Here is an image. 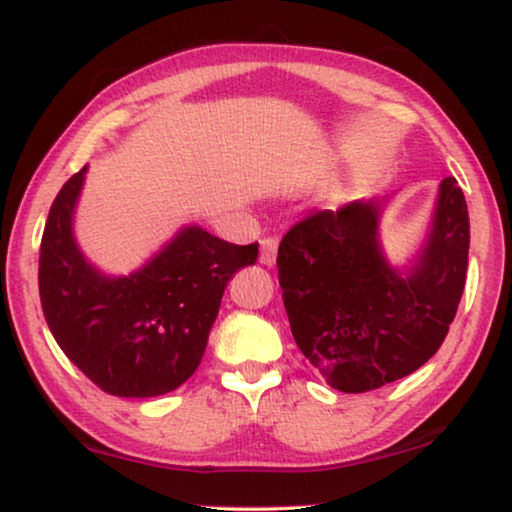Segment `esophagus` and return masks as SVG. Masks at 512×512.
I'll return each instance as SVG.
<instances>
[{"label": "esophagus", "instance_id": "esophagus-1", "mask_svg": "<svg viewBox=\"0 0 512 512\" xmlns=\"http://www.w3.org/2000/svg\"><path fill=\"white\" fill-rule=\"evenodd\" d=\"M277 247H279L277 237H265V240H261V258H258V261L272 268L277 261Z\"/></svg>", "mask_w": 512, "mask_h": 512}]
</instances>
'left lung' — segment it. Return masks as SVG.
Segmentation results:
<instances>
[{
	"label": "left lung",
	"instance_id": "1",
	"mask_svg": "<svg viewBox=\"0 0 512 512\" xmlns=\"http://www.w3.org/2000/svg\"><path fill=\"white\" fill-rule=\"evenodd\" d=\"M384 200H354L300 221L279 244V286L291 333L333 389L363 394L422 368L443 345L466 284V198L438 186L422 249L389 261Z\"/></svg>",
	"mask_w": 512,
	"mask_h": 512
}]
</instances>
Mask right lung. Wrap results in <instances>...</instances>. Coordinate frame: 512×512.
<instances>
[{"label":"right lung","mask_w":512,"mask_h":512,"mask_svg":"<svg viewBox=\"0 0 512 512\" xmlns=\"http://www.w3.org/2000/svg\"><path fill=\"white\" fill-rule=\"evenodd\" d=\"M88 165L58 198L41 237L39 296L67 359L111 396L151 398L181 387L200 366L230 277L254 265L258 242L240 247L181 226L128 275H109L74 235Z\"/></svg>","instance_id":"right-lung-1"}]
</instances>
